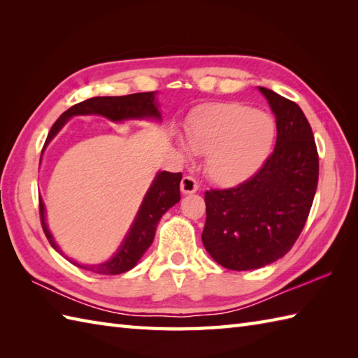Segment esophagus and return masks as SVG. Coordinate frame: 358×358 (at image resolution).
<instances>
[{
    "mask_svg": "<svg viewBox=\"0 0 358 358\" xmlns=\"http://www.w3.org/2000/svg\"><path fill=\"white\" fill-rule=\"evenodd\" d=\"M181 192L183 194H195L196 191H199V183H196V180L192 178V177H183V180H181Z\"/></svg>",
    "mask_w": 358,
    "mask_h": 358,
    "instance_id": "34e87169",
    "label": "esophagus"
}]
</instances>
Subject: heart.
<instances>
[{
	"mask_svg": "<svg viewBox=\"0 0 358 358\" xmlns=\"http://www.w3.org/2000/svg\"><path fill=\"white\" fill-rule=\"evenodd\" d=\"M275 121L241 103H214L187 120L189 146L208 155L206 171L218 185L234 186L260 169L275 141Z\"/></svg>",
	"mask_w": 358,
	"mask_h": 358,
	"instance_id": "heart-1",
	"label": "heart"
}]
</instances>
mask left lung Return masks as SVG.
Listing matches in <instances>:
<instances>
[{
	"instance_id": "obj_1",
	"label": "left lung",
	"mask_w": 358,
	"mask_h": 358,
	"mask_svg": "<svg viewBox=\"0 0 358 358\" xmlns=\"http://www.w3.org/2000/svg\"><path fill=\"white\" fill-rule=\"evenodd\" d=\"M260 90L275 115V148L246 181L204 194L203 245L220 266L232 271L263 268L291 250L318 183V152L305 113L273 90Z\"/></svg>"
}]
</instances>
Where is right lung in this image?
Returning <instances> with one entry per match:
<instances>
[{"mask_svg":"<svg viewBox=\"0 0 358 358\" xmlns=\"http://www.w3.org/2000/svg\"><path fill=\"white\" fill-rule=\"evenodd\" d=\"M90 113H96V115H103L112 121H123L129 118H162L155 104V94L154 92H141V94H131L123 96H94L89 98L86 101H81L78 104H73L72 108L67 109L62 113L55 124L52 126L50 132L45 138L44 146L48 144L53 136L58 134L59 129L64 126L67 120L73 115H90ZM180 181H181V172L172 173V172H158L155 180L152 181L149 191L144 196L141 203V208L136 214L135 222L131 227V231L126 235L123 245L120 246L118 252L113 255L109 262L96 264V266H80L83 269L92 271L96 273H103V275H117V273H123L138 263L143 254L146 252L148 248L152 245L155 237V231L159 218L164 215L167 209L172 208L173 204L180 201ZM40 218L43 231L48 237L50 246L58 250L59 248L53 241L48 226H45V217H44V203L40 199Z\"/></svg>","mask_w":358,"mask_h":358,"instance_id":"obj_1","label":"right lung"}]
</instances>
